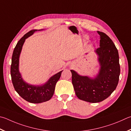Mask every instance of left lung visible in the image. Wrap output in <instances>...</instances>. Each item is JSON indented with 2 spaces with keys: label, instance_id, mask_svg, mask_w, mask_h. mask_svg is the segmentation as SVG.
<instances>
[{
  "label": "left lung",
  "instance_id": "left-lung-1",
  "mask_svg": "<svg viewBox=\"0 0 131 131\" xmlns=\"http://www.w3.org/2000/svg\"><path fill=\"white\" fill-rule=\"evenodd\" d=\"M97 32L100 38V47L95 50L100 64L98 75L92 79L70 70L76 96L81 100L92 103L103 101L112 93L117 86L120 73L119 57L115 44L104 32Z\"/></svg>",
  "mask_w": 131,
  "mask_h": 131
}]
</instances>
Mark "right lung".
<instances>
[{
  "label": "right lung",
  "instance_id": "right-lung-1",
  "mask_svg": "<svg viewBox=\"0 0 131 131\" xmlns=\"http://www.w3.org/2000/svg\"><path fill=\"white\" fill-rule=\"evenodd\" d=\"M37 30H32L23 36L14 48L11 59V76L14 89L19 95L31 103L38 104L49 101L53 96L56 85L63 70L56 74L42 86H34L26 83L19 72V58L25 39L31 35Z\"/></svg>",
  "mask_w": 131,
  "mask_h": 131
}]
</instances>
